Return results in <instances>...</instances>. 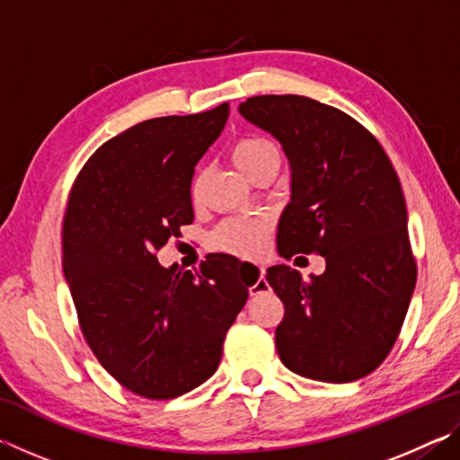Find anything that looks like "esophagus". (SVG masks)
I'll return each instance as SVG.
<instances>
[{"instance_id":"1","label":"esophagus","mask_w":460,"mask_h":460,"mask_svg":"<svg viewBox=\"0 0 460 460\" xmlns=\"http://www.w3.org/2000/svg\"><path fill=\"white\" fill-rule=\"evenodd\" d=\"M239 274L245 279H249V294L252 296L261 294L268 288V282L263 279V274H266L263 266H247L245 263V266L239 268Z\"/></svg>"}]
</instances>
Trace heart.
<instances>
[{
    "label": "heart",
    "mask_w": 460,
    "mask_h": 460,
    "mask_svg": "<svg viewBox=\"0 0 460 460\" xmlns=\"http://www.w3.org/2000/svg\"><path fill=\"white\" fill-rule=\"evenodd\" d=\"M233 164L247 178L252 176L268 160H279L278 147L261 137H243L233 146L231 150ZM192 194H199V181L192 184ZM271 231V221L268 217H241V219H229L221 223L213 231L211 247L215 252L231 253L237 258H255L261 253L266 237Z\"/></svg>",
    "instance_id": "obj_1"
}]
</instances>
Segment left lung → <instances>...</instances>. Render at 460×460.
I'll return each instance as SVG.
<instances>
[{"instance_id":"obj_1","label":"left lung","mask_w":460,"mask_h":460,"mask_svg":"<svg viewBox=\"0 0 460 460\" xmlns=\"http://www.w3.org/2000/svg\"><path fill=\"white\" fill-rule=\"evenodd\" d=\"M239 113L274 136L290 164L278 253L316 252L326 261L310 282L284 263L268 270L284 302L279 359L329 384L369 376L392 351L416 286L398 174L361 123L314 99L260 95Z\"/></svg>"}]
</instances>
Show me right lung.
<instances>
[{
	"label": "right lung",
	"mask_w": 460,
	"mask_h": 460,
	"mask_svg": "<svg viewBox=\"0 0 460 460\" xmlns=\"http://www.w3.org/2000/svg\"><path fill=\"white\" fill-rule=\"evenodd\" d=\"M229 103L137 123L105 142L76 176L62 225V271L99 363L142 398L172 400L213 376L247 302L233 255L200 271L160 266L155 252L194 219V166Z\"/></svg>",
	"instance_id": "add662e5"
}]
</instances>
